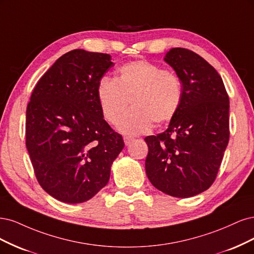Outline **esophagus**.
I'll return each mask as SVG.
<instances>
[{"mask_svg": "<svg viewBox=\"0 0 254 254\" xmlns=\"http://www.w3.org/2000/svg\"><path fill=\"white\" fill-rule=\"evenodd\" d=\"M124 140H125L126 145H128L129 143H132V142L134 141V138L128 137V136H125V137H124Z\"/></svg>", "mask_w": 254, "mask_h": 254, "instance_id": "obj_1", "label": "esophagus"}]
</instances>
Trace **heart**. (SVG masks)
<instances>
[{"mask_svg": "<svg viewBox=\"0 0 254 254\" xmlns=\"http://www.w3.org/2000/svg\"><path fill=\"white\" fill-rule=\"evenodd\" d=\"M103 118L117 124L129 101L132 109L118 124L121 132L140 134L152 122L161 125L173 118L183 102V83L177 73L145 60H136L117 69L115 79L103 77L97 86Z\"/></svg>", "mask_w": 254, "mask_h": 254, "instance_id": "heart-1", "label": "heart"}]
</instances>
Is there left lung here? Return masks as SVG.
Returning <instances> with one entry per match:
<instances>
[{"instance_id": "obj_1", "label": "left lung", "mask_w": 254, "mask_h": 254, "mask_svg": "<svg viewBox=\"0 0 254 254\" xmlns=\"http://www.w3.org/2000/svg\"><path fill=\"white\" fill-rule=\"evenodd\" d=\"M165 61L183 83V102L169 127L144 140L145 172L151 184L174 197L187 198L211 187L229 136V97L216 69L187 48H172Z\"/></svg>"}]
</instances>
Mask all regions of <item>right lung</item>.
Wrapping results in <instances>:
<instances>
[{
    "label": "right lung",
    "instance_id": "right-lung-1",
    "mask_svg": "<svg viewBox=\"0 0 254 254\" xmlns=\"http://www.w3.org/2000/svg\"><path fill=\"white\" fill-rule=\"evenodd\" d=\"M111 56L73 50L38 81L26 110V148L37 181L67 203L91 199L109 183L125 146L103 119L97 86Z\"/></svg>",
    "mask_w": 254,
    "mask_h": 254
}]
</instances>
